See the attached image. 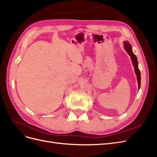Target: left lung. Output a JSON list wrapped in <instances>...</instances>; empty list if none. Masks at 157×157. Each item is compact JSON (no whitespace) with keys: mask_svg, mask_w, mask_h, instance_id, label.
Here are the masks:
<instances>
[{"mask_svg":"<svg viewBox=\"0 0 157 157\" xmlns=\"http://www.w3.org/2000/svg\"><path fill=\"white\" fill-rule=\"evenodd\" d=\"M124 48L128 52V54L130 56L131 59L132 61L133 65L134 66V69H135V72L137 76V82H138V89L140 88V85H141V73H140V71L138 68V62H137V59L135 54H133L132 50V46L128 42H124Z\"/></svg>","mask_w":157,"mask_h":157,"instance_id":"obj_1","label":"left lung"}]
</instances>
